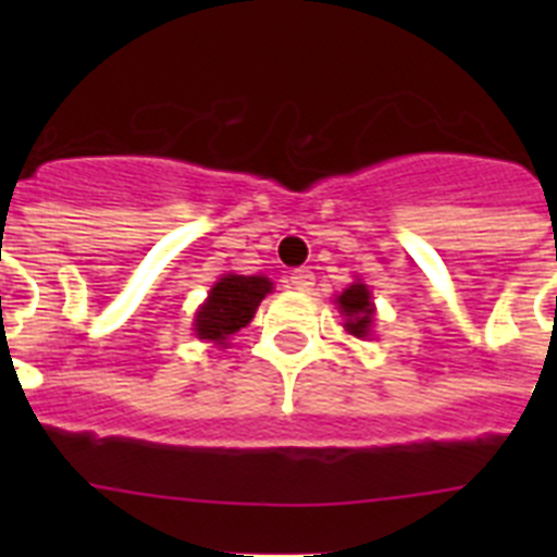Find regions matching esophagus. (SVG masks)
I'll return each mask as SVG.
<instances>
[{
  "mask_svg": "<svg viewBox=\"0 0 557 557\" xmlns=\"http://www.w3.org/2000/svg\"><path fill=\"white\" fill-rule=\"evenodd\" d=\"M289 287H295V289H312V284H314V273L309 268H298V270H293V273H289Z\"/></svg>",
  "mask_w": 557,
  "mask_h": 557,
  "instance_id": "esophagus-1",
  "label": "esophagus"
}]
</instances>
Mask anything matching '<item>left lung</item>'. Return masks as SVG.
I'll return each mask as SVG.
<instances>
[{
	"mask_svg": "<svg viewBox=\"0 0 557 557\" xmlns=\"http://www.w3.org/2000/svg\"><path fill=\"white\" fill-rule=\"evenodd\" d=\"M339 312L346 314V329L354 337H368L371 332V318H373V304L371 293L366 284H351L346 293L337 298Z\"/></svg>",
	"mask_w": 557,
	"mask_h": 557,
	"instance_id": "left-lung-1",
	"label": "left lung"
}]
</instances>
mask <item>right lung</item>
Instances as JSON below:
<instances>
[{
  "instance_id": "right-lung-1",
  "label": "right lung",
  "mask_w": 557,
  "mask_h": 557,
  "mask_svg": "<svg viewBox=\"0 0 557 557\" xmlns=\"http://www.w3.org/2000/svg\"><path fill=\"white\" fill-rule=\"evenodd\" d=\"M264 275H223L209 293V301L195 318V332L200 339L225 343L234 332L250 323L256 307L270 293Z\"/></svg>"
}]
</instances>
